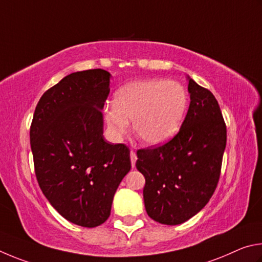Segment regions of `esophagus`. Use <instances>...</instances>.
Instances as JSON below:
<instances>
[{
	"instance_id": "1",
	"label": "esophagus",
	"mask_w": 262,
	"mask_h": 262,
	"mask_svg": "<svg viewBox=\"0 0 262 262\" xmlns=\"http://www.w3.org/2000/svg\"><path fill=\"white\" fill-rule=\"evenodd\" d=\"M130 159H131V166L132 168L136 167V161H137V154L134 150H131L130 152Z\"/></svg>"
}]
</instances>
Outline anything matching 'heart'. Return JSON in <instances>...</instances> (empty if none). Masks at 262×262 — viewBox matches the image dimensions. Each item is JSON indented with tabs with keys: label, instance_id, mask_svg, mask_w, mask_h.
<instances>
[{
	"label": "heart",
	"instance_id": "heart-1",
	"mask_svg": "<svg viewBox=\"0 0 262 262\" xmlns=\"http://www.w3.org/2000/svg\"><path fill=\"white\" fill-rule=\"evenodd\" d=\"M187 109V94L180 82L162 78L136 80L115 93L114 102L103 107L110 138L121 140L130 122L144 143L157 146L171 139Z\"/></svg>",
	"mask_w": 262,
	"mask_h": 262
}]
</instances>
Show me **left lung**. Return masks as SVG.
Returning a JSON list of instances; mask_svg holds the SVG:
<instances>
[{
	"label": "left lung",
	"mask_w": 262,
	"mask_h": 262,
	"mask_svg": "<svg viewBox=\"0 0 262 262\" xmlns=\"http://www.w3.org/2000/svg\"><path fill=\"white\" fill-rule=\"evenodd\" d=\"M190 105L173 138L139 149L136 167L145 176L148 216L177 226L203 209L216 189L227 144V127L213 93L187 76Z\"/></svg>",
	"instance_id": "8db88e82"
}]
</instances>
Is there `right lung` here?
<instances>
[{
  "label": "right lung",
  "mask_w": 262,
  "mask_h": 262,
  "mask_svg": "<svg viewBox=\"0 0 262 262\" xmlns=\"http://www.w3.org/2000/svg\"><path fill=\"white\" fill-rule=\"evenodd\" d=\"M112 75L73 72L46 91L31 124L36 180L50 205L77 226L107 221L119 183L130 171V149L103 137Z\"/></svg>",
  "instance_id": "obj_1"
}]
</instances>
